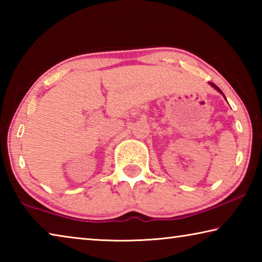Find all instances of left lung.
Listing matches in <instances>:
<instances>
[{
    "label": "left lung",
    "instance_id": "1",
    "mask_svg": "<svg viewBox=\"0 0 262 262\" xmlns=\"http://www.w3.org/2000/svg\"><path fill=\"white\" fill-rule=\"evenodd\" d=\"M209 84H210V85H211V86H212V88H215V89H216V90H217V91H219V92H220V94H222V95H223V92H222V91H221V89H220V88H219V86H216V85H215V84H214V83H209ZM223 97H224V98H225V96H224V95H223Z\"/></svg>",
    "mask_w": 262,
    "mask_h": 262
}]
</instances>
